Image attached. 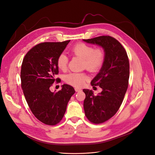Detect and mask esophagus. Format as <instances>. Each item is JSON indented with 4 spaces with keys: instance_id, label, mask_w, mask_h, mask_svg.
<instances>
[{
    "instance_id": "obj_1",
    "label": "esophagus",
    "mask_w": 155,
    "mask_h": 155,
    "mask_svg": "<svg viewBox=\"0 0 155 155\" xmlns=\"http://www.w3.org/2000/svg\"><path fill=\"white\" fill-rule=\"evenodd\" d=\"M75 91H77V92H79V91H81V89L78 88H75Z\"/></svg>"
}]
</instances>
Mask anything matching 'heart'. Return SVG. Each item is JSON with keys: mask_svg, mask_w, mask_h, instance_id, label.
<instances>
[{"mask_svg": "<svg viewBox=\"0 0 155 155\" xmlns=\"http://www.w3.org/2000/svg\"><path fill=\"white\" fill-rule=\"evenodd\" d=\"M72 55L83 58V68L87 69L91 72H97L103 67L105 54L101 48H96L89 45L78 43L74 45L70 49ZM68 59L64 54H61L56 60L58 67L64 71L67 67ZM88 79V75L84 72H72L65 75L64 80L66 83L76 87H81Z\"/></svg>", "mask_w": 155, "mask_h": 155, "instance_id": "heart-1", "label": "heart"}]
</instances>
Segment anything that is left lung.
<instances>
[{"label":"left lung","instance_id":"left-lung-1","mask_svg":"<svg viewBox=\"0 0 155 155\" xmlns=\"http://www.w3.org/2000/svg\"><path fill=\"white\" fill-rule=\"evenodd\" d=\"M104 49L105 60L100 72L91 81L103 91L94 95L92 90L83 89L86 97L83 107L87 119L101 124L114 116L119 110L129 86V61L126 51L119 42L110 36L83 39Z\"/></svg>","mask_w":155,"mask_h":155}]
</instances>
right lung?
<instances>
[{
	"label": "right lung",
	"mask_w": 155,
	"mask_h": 155,
	"mask_svg": "<svg viewBox=\"0 0 155 155\" xmlns=\"http://www.w3.org/2000/svg\"><path fill=\"white\" fill-rule=\"evenodd\" d=\"M70 40L45 42L26 53L21 68V87L26 101L34 116L46 125H55L62 119L68 102L75 93L74 88L64 84L58 92L50 87L59 73L56 60Z\"/></svg>",
	"instance_id": "obj_1"
}]
</instances>
